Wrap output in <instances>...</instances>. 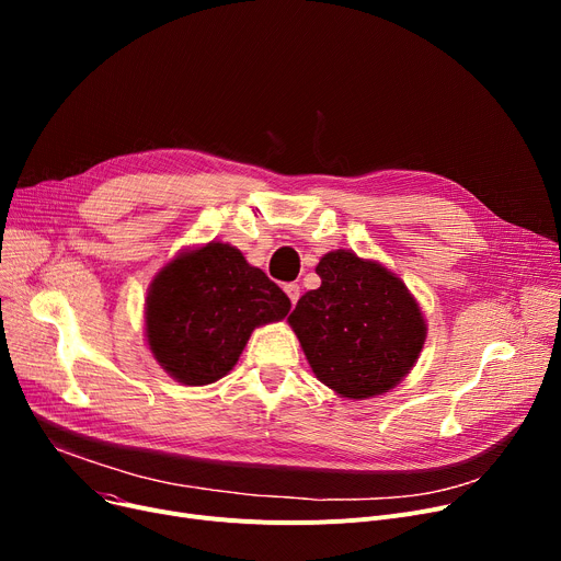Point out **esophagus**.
Wrapping results in <instances>:
<instances>
[{"label":"esophagus","instance_id":"34e87169","mask_svg":"<svg viewBox=\"0 0 561 561\" xmlns=\"http://www.w3.org/2000/svg\"><path fill=\"white\" fill-rule=\"evenodd\" d=\"M284 290H286V296H288L290 305L296 307V302H298V298H300V286H298V284H286Z\"/></svg>","mask_w":561,"mask_h":561}]
</instances>
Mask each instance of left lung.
<instances>
[{
	"mask_svg": "<svg viewBox=\"0 0 561 561\" xmlns=\"http://www.w3.org/2000/svg\"><path fill=\"white\" fill-rule=\"evenodd\" d=\"M316 273L320 286L288 316L313 375L350 400L391 391L427 336L416 298L385 265L350 250L328 252Z\"/></svg>",
	"mask_w": 561,
	"mask_h": 561,
	"instance_id": "8db88e82",
	"label": "left lung"
}]
</instances>
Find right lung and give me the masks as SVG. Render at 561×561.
Returning a JSON list of instances; mask_svg holds the SVG:
<instances>
[{
  "mask_svg": "<svg viewBox=\"0 0 561 561\" xmlns=\"http://www.w3.org/2000/svg\"><path fill=\"white\" fill-rule=\"evenodd\" d=\"M286 293L229 243L180 252L154 275L145 300V336L159 366L186 387L225 377L254 332L282 320Z\"/></svg>",
  "mask_w": 561,
  "mask_h": 561,
  "instance_id": "obj_1",
  "label": "right lung"
}]
</instances>
